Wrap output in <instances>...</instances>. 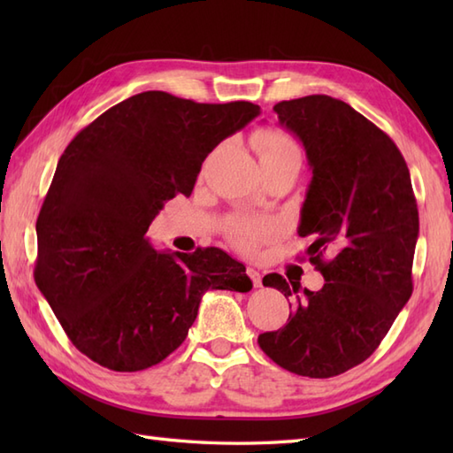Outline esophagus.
<instances>
[{
	"label": "esophagus",
	"instance_id": "1",
	"mask_svg": "<svg viewBox=\"0 0 453 453\" xmlns=\"http://www.w3.org/2000/svg\"><path fill=\"white\" fill-rule=\"evenodd\" d=\"M247 274H249V278H251V280H253V286H255V288H261V286H263V276H261V273L257 271V268H247Z\"/></svg>",
	"mask_w": 453,
	"mask_h": 453
}]
</instances>
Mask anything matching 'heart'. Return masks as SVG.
<instances>
[{
  "label": "heart",
  "instance_id": "b5f03b06",
  "mask_svg": "<svg viewBox=\"0 0 453 453\" xmlns=\"http://www.w3.org/2000/svg\"><path fill=\"white\" fill-rule=\"evenodd\" d=\"M253 146L258 153V159L261 163L282 159V157H300V148L282 130H261L255 134ZM271 227H268L266 221L237 216L229 221V237L232 242L242 247V249H251L255 247L263 237L268 235Z\"/></svg>",
  "mask_w": 453,
  "mask_h": 453
}]
</instances>
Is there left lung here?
Here are the masks:
<instances>
[{"label":"left lung","mask_w":453,"mask_h":453,"mask_svg":"<svg viewBox=\"0 0 453 453\" xmlns=\"http://www.w3.org/2000/svg\"><path fill=\"white\" fill-rule=\"evenodd\" d=\"M274 112L310 163L297 234L313 237L307 253L325 284L311 292L266 274L263 284L296 303L282 329L258 334V346L288 372L333 378L370 358L409 302L417 200L395 143L350 104L310 95Z\"/></svg>","instance_id":"left-lung-1"}]
</instances>
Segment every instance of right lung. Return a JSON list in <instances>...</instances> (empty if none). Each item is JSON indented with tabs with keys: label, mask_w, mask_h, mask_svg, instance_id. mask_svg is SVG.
<instances>
[{
	"label": "right lung",
	"mask_w": 453,
	"mask_h": 453,
	"mask_svg": "<svg viewBox=\"0 0 453 453\" xmlns=\"http://www.w3.org/2000/svg\"><path fill=\"white\" fill-rule=\"evenodd\" d=\"M261 114L143 91L85 127L62 153L36 219L35 280L67 339L114 372L177 350L208 290L249 292L243 263L218 247L156 251L146 232L195 188L202 161Z\"/></svg>",
	"instance_id": "add662e5"
}]
</instances>
